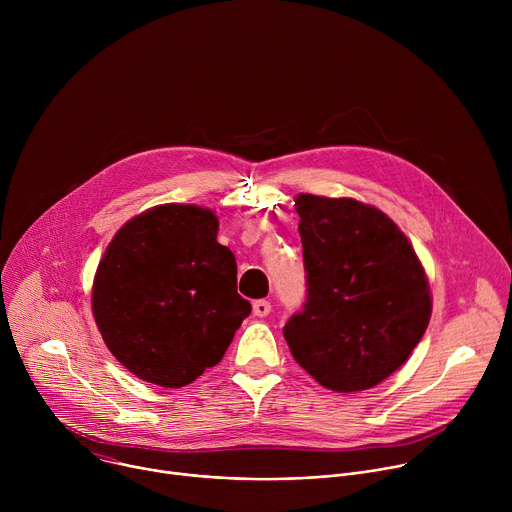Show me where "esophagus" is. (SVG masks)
<instances>
[{"mask_svg":"<svg viewBox=\"0 0 512 512\" xmlns=\"http://www.w3.org/2000/svg\"><path fill=\"white\" fill-rule=\"evenodd\" d=\"M269 312H271V304L267 300H257L253 304V314L257 318H265V316H269Z\"/></svg>","mask_w":512,"mask_h":512,"instance_id":"34e87169","label":"esophagus"}]
</instances>
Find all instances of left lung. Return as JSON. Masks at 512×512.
<instances>
[{
	"label": "left lung",
	"instance_id": "obj_1",
	"mask_svg": "<svg viewBox=\"0 0 512 512\" xmlns=\"http://www.w3.org/2000/svg\"><path fill=\"white\" fill-rule=\"evenodd\" d=\"M296 210L308 300L285 324V342L322 387L373 389L403 367L429 324L425 269L405 233L371 204L298 194Z\"/></svg>",
	"mask_w": 512,
	"mask_h": 512
}]
</instances>
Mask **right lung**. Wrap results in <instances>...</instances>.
Listing matches in <instances>:
<instances>
[{
	"instance_id": "right-lung-1",
	"label": "right lung",
	"mask_w": 512,
	"mask_h": 512,
	"mask_svg": "<svg viewBox=\"0 0 512 512\" xmlns=\"http://www.w3.org/2000/svg\"><path fill=\"white\" fill-rule=\"evenodd\" d=\"M218 216L158 204L127 221L93 279L97 328L123 367L168 389L196 381L225 356L251 304L237 294V261L216 241Z\"/></svg>"
}]
</instances>
